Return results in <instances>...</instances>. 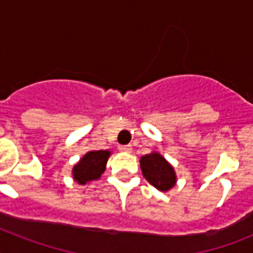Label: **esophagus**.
Instances as JSON below:
<instances>
[{
  "label": "esophagus",
  "mask_w": 253,
  "mask_h": 253,
  "mask_svg": "<svg viewBox=\"0 0 253 253\" xmlns=\"http://www.w3.org/2000/svg\"><path fill=\"white\" fill-rule=\"evenodd\" d=\"M119 151L125 152V153H130L131 152V146H120Z\"/></svg>",
  "instance_id": "esophagus-1"
}]
</instances>
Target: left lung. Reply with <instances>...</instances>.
<instances>
[{
    "label": "left lung",
    "mask_w": 253,
    "mask_h": 253,
    "mask_svg": "<svg viewBox=\"0 0 253 253\" xmlns=\"http://www.w3.org/2000/svg\"><path fill=\"white\" fill-rule=\"evenodd\" d=\"M140 169L149 184L161 191H166L175 185V171L161 154L151 153L143 156L140 158Z\"/></svg>",
    "instance_id": "obj_1"
}]
</instances>
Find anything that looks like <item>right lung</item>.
Instances as JSON below:
<instances>
[{"label":"right lung","instance_id":"right-lung-1","mask_svg":"<svg viewBox=\"0 0 253 253\" xmlns=\"http://www.w3.org/2000/svg\"><path fill=\"white\" fill-rule=\"evenodd\" d=\"M109 151H93L84 154L82 160L73 169V177L77 182L84 185L88 181L96 180L105 171Z\"/></svg>","mask_w":253,"mask_h":253}]
</instances>
